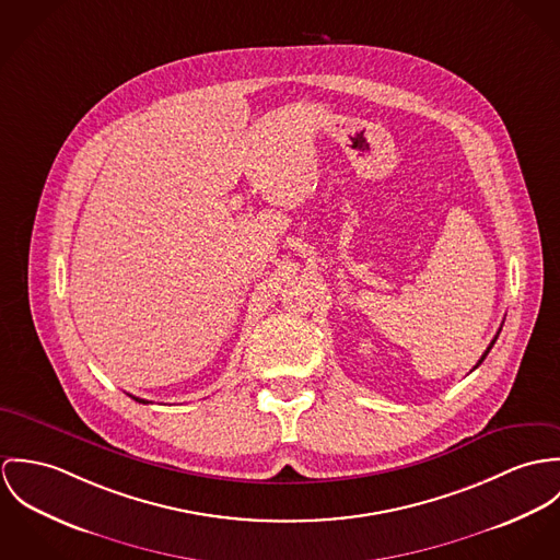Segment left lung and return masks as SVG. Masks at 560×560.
<instances>
[{
	"label": "left lung",
	"mask_w": 560,
	"mask_h": 560,
	"mask_svg": "<svg viewBox=\"0 0 560 560\" xmlns=\"http://www.w3.org/2000/svg\"><path fill=\"white\" fill-rule=\"evenodd\" d=\"M500 328H502V326H500ZM498 335H500V330H498ZM498 335H497V337H494V339H492V343H490V348H488V350H486V352H483V357H481V359H479V363H477V365H475V368H479V365H481V363H483V361H486V357H488V354H490V350H492V346H494V343H497Z\"/></svg>",
	"instance_id": "obj_1"
}]
</instances>
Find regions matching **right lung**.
Returning <instances> with one entry per match:
<instances>
[{"instance_id":"obj_1","label":"right lung","mask_w":560,"mask_h":560,"mask_svg":"<svg viewBox=\"0 0 560 560\" xmlns=\"http://www.w3.org/2000/svg\"><path fill=\"white\" fill-rule=\"evenodd\" d=\"M135 401H139V404H150V401H145V399H139V397H135V395H130Z\"/></svg>"}]
</instances>
